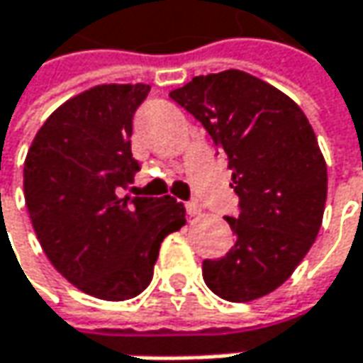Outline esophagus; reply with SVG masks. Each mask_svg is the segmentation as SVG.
I'll use <instances>...</instances> for the list:
<instances>
[{
	"instance_id": "34e87169",
	"label": "esophagus",
	"mask_w": 363,
	"mask_h": 363,
	"mask_svg": "<svg viewBox=\"0 0 363 363\" xmlns=\"http://www.w3.org/2000/svg\"><path fill=\"white\" fill-rule=\"evenodd\" d=\"M186 210H188L190 216H198V214L202 212V204H200L198 200H190V202L186 204Z\"/></svg>"
}]
</instances>
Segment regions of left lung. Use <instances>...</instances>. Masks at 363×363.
<instances>
[{
    "mask_svg": "<svg viewBox=\"0 0 363 363\" xmlns=\"http://www.w3.org/2000/svg\"><path fill=\"white\" fill-rule=\"evenodd\" d=\"M198 120L233 169L239 214L225 216L237 241L204 259L210 290L230 302L274 292L292 276L323 223L327 165L313 126L274 85L228 69L169 94Z\"/></svg>",
    "mask_w": 363,
    "mask_h": 363,
    "instance_id": "1",
    "label": "left lung"
}]
</instances>
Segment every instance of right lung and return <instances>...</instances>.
Returning a JSON list of instances; mask_svg holds the SVG:
<instances>
[{
  "label": "right lung",
  "mask_w": 363,
  "mask_h": 363,
  "mask_svg": "<svg viewBox=\"0 0 363 363\" xmlns=\"http://www.w3.org/2000/svg\"><path fill=\"white\" fill-rule=\"evenodd\" d=\"M149 85H96L57 108L24 163L34 233L57 272L82 292L128 300L151 280L163 239L186 225L172 196H122L140 169L130 151Z\"/></svg>",
  "instance_id": "obj_1"
}]
</instances>
